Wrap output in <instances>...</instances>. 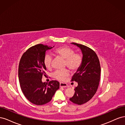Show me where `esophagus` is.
Segmentation results:
<instances>
[{"label":"esophagus","instance_id":"obj_1","mask_svg":"<svg viewBox=\"0 0 125 125\" xmlns=\"http://www.w3.org/2000/svg\"><path fill=\"white\" fill-rule=\"evenodd\" d=\"M60 87H62V88H66V87H67V84L65 83H62V82H60Z\"/></svg>","mask_w":125,"mask_h":125}]
</instances>
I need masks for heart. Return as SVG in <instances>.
I'll use <instances>...</instances> for the list:
<instances>
[{
	"label": "heart",
	"instance_id": "obj_1",
	"mask_svg": "<svg viewBox=\"0 0 125 125\" xmlns=\"http://www.w3.org/2000/svg\"><path fill=\"white\" fill-rule=\"evenodd\" d=\"M55 55L66 61V66L73 71L77 70L81 65L82 57L80 54L75 53L74 51L70 47L64 46L60 47L54 51ZM44 65L47 69L52 68V57L49 54L45 56L44 59ZM69 74L68 70L57 71L54 73V77L60 81H64Z\"/></svg>",
	"mask_w": 125,
	"mask_h": 125
}]
</instances>
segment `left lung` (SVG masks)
I'll return each instance as SVG.
<instances>
[{"instance_id":"obj_1","label":"left lung","mask_w":125,"mask_h":125,"mask_svg":"<svg viewBox=\"0 0 125 125\" xmlns=\"http://www.w3.org/2000/svg\"><path fill=\"white\" fill-rule=\"evenodd\" d=\"M80 48L82 62L71 79L78 82L73 96L69 100L73 103L82 105L92 99L99 85L101 66L99 58L92 49L83 45L71 43Z\"/></svg>"}]
</instances>
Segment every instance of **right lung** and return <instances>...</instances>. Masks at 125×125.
Returning a JSON list of instances; mask_svg holds the SVG:
<instances>
[{
  "label": "right lung",
  "mask_w": 125,
  "mask_h": 125,
  "mask_svg": "<svg viewBox=\"0 0 125 125\" xmlns=\"http://www.w3.org/2000/svg\"><path fill=\"white\" fill-rule=\"evenodd\" d=\"M52 47L41 44L30 47L22 56L19 65V80L22 91L26 99L35 105L48 103L59 88L57 81H51L48 84L42 81V76L46 74L45 53Z\"/></svg>",
  "instance_id": "obj_1"
}]
</instances>
